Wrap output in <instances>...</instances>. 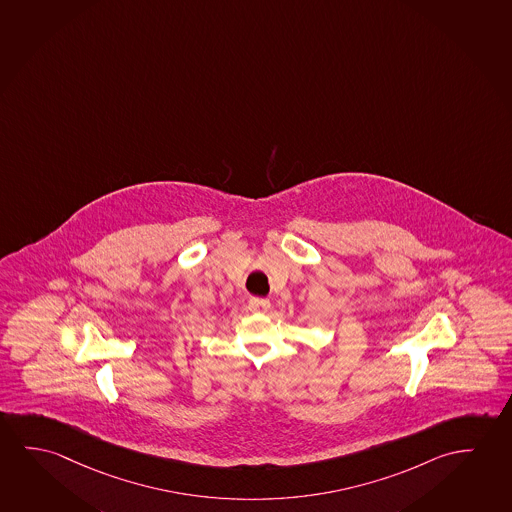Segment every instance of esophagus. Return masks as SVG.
<instances>
[{"instance_id":"obj_1","label":"esophagus","mask_w":512,"mask_h":512,"mask_svg":"<svg viewBox=\"0 0 512 512\" xmlns=\"http://www.w3.org/2000/svg\"><path fill=\"white\" fill-rule=\"evenodd\" d=\"M268 309H270V302L267 299H251L249 301V311L251 313L263 315V313H267Z\"/></svg>"}]
</instances>
